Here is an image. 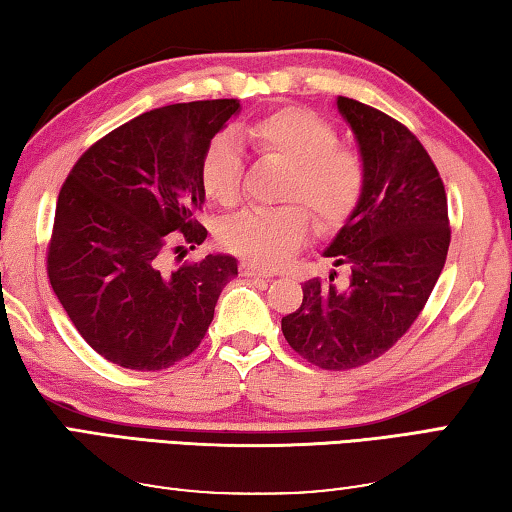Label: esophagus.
Segmentation results:
<instances>
[{
  "mask_svg": "<svg viewBox=\"0 0 512 512\" xmlns=\"http://www.w3.org/2000/svg\"><path fill=\"white\" fill-rule=\"evenodd\" d=\"M240 274L242 276H247V279H251V276H263V279H270V272H265V270H261V267H256V265H251V263H242L240 265Z\"/></svg>",
  "mask_w": 512,
  "mask_h": 512,
  "instance_id": "1",
  "label": "esophagus"
}]
</instances>
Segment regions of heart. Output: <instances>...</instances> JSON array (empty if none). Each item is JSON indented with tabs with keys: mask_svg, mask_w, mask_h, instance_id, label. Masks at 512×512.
Returning <instances> with one entry per match:
<instances>
[{
	"mask_svg": "<svg viewBox=\"0 0 512 512\" xmlns=\"http://www.w3.org/2000/svg\"><path fill=\"white\" fill-rule=\"evenodd\" d=\"M245 136L258 154L286 163L283 199L272 208H245L220 231L222 245L245 261L276 267L304 242L311 215L322 224H338L354 211L365 190V161L354 147L340 145L338 133L308 108L283 106L245 124ZM242 156L229 133L215 136L199 161L201 188L220 206L240 199ZM302 203L299 205L298 201Z\"/></svg>",
	"mask_w": 512,
	"mask_h": 512,
	"instance_id": "heart-1",
	"label": "heart"
}]
</instances>
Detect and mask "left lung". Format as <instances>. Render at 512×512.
Here are the masks:
<instances>
[{
  "label": "left lung",
  "mask_w": 512,
  "mask_h": 512,
  "mask_svg": "<svg viewBox=\"0 0 512 512\" xmlns=\"http://www.w3.org/2000/svg\"><path fill=\"white\" fill-rule=\"evenodd\" d=\"M365 161V190L324 251L347 283L311 279L281 320L288 345L322 370H354L385 354L417 320L451 242L447 192L429 152L379 108L338 97Z\"/></svg>",
  "instance_id": "1"
}]
</instances>
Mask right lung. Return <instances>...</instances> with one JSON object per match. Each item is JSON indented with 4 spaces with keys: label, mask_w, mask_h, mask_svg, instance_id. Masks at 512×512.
<instances>
[{
    "label": "right lung",
    "mask_w": 512,
    "mask_h": 512,
    "mask_svg": "<svg viewBox=\"0 0 512 512\" xmlns=\"http://www.w3.org/2000/svg\"><path fill=\"white\" fill-rule=\"evenodd\" d=\"M238 108L204 99L133 117L90 145L58 192L49 283L81 338L115 365L158 372L190 356L238 276L226 254L167 265L206 240L199 161Z\"/></svg>",
    "instance_id": "right-lung-1"
}]
</instances>
